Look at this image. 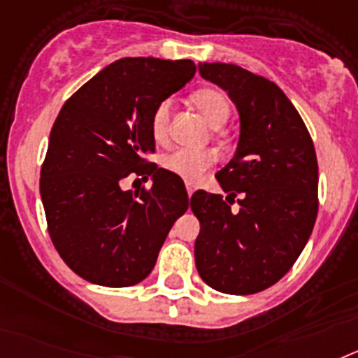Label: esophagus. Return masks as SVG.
<instances>
[{
	"instance_id": "obj_1",
	"label": "esophagus",
	"mask_w": 358,
	"mask_h": 358,
	"mask_svg": "<svg viewBox=\"0 0 358 358\" xmlns=\"http://www.w3.org/2000/svg\"><path fill=\"white\" fill-rule=\"evenodd\" d=\"M185 189H187V194H189V198L192 196V192L196 191V187H194V183H191V182H187V183H185Z\"/></svg>"
}]
</instances>
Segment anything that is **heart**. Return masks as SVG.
Wrapping results in <instances>:
<instances>
[{
  "mask_svg": "<svg viewBox=\"0 0 358 358\" xmlns=\"http://www.w3.org/2000/svg\"><path fill=\"white\" fill-rule=\"evenodd\" d=\"M192 101L201 111L207 122L213 127H220L229 120L231 115V101L225 93L216 88H203L192 95ZM173 101L164 99L157 104L151 115V135L157 142H164L167 138V127H169ZM216 157L210 151H198V149L180 148L173 153L162 158V166L173 175L187 182H196L203 176V173L214 164Z\"/></svg>",
  "mask_w": 358,
  "mask_h": 358,
  "instance_id": "heart-1",
  "label": "heart"
}]
</instances>
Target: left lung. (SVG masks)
Segmentation results:
<instances>
[{
    "mask_svg": "<svg viewBox=\"0 0 358 358\" xmlns=\"http://www.w3.org/2000/svg\"><path fill=\"white\" fill-rule=\"evenodd\" d=\"M200 73L238 108L239 142L216 173L229 196L207 191L191 196L200 222L196 268L214 290L256 294L292 268L312 234L319 209L315 148L301 115L272 80L225 63H200ZM236 196L240 209L232 211Z\"/></svg>",
    "mask_w": 358,
    "mask_h": 358,
    "instance_id": "8db88e82",
    "label": "left lung"
}]
</instances>
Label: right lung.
<instances>
[{"instance_id":"1","label":"right lung","mask_w":358,"mask_h":358,"mask_svg":"<svg viewBox=\"0 0 358 358\" xmlns=\"http://www.w3.org/2000/svg\"><path fill=\"white\" fill-rule=\"evenodd\" d=\"M189 59L124 57L80 86L59 111L41 167V200L55 250L77 275L124 288L145 279L173 223L189 207L182 178L155 153L151 115L194 77ZM135 172L149 189L124 192Z\"/></svg>"}]
</instances>
